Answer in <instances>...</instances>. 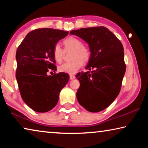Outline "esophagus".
Segmentation results:
<instances>
[{"label": "esophagus", "mask_w": 148, "mask_h": 148, "mask_svg": "<svg viewBox=\"0 0 148 148\" xmlns=\"http://www.w3.org/2000/svg\"><path fill=\"white\" fill-rule=\"evenodd\" d=\"M75 78V76L73 74H70V79H74Z\"/></svg>", "instance_id": "34e87169"}]
</instances>
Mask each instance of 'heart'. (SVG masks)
<instances>
[{"mask_svg": "<svg viewBox=\"0 0 148 148\" xmlns=\"http://www.w3.org/2000/svg\"><path fill=\"white\" fill-rule=\"evenodd\" d=\"M67 49H72L71 59L72 61L65 62L59 67V71L68 74H74L83 66L84 62L88 61L91 56V52L87 47L83 46L79 39L73 36L69 37L63 41ZM53 57L57 62H61L63 57V51L59 44H56L53 49Z\"/></svg>", "mask_w": 148, "mask_h": 148, "instance_id": "obj_1", "label": "heart"}]
</instances>
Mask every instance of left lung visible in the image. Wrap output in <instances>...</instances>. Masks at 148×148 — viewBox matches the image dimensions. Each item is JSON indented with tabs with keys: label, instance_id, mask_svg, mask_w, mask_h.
Listing matches in <instances>:
<instances>
[{
	"label": "left lung",
	"instance_id": "left-lung-1",
	"mask_svg": "<svg viewBox=\"0 0 148 148\" xmlns=\"http://www.w3.org/2000/svg\"><path fill=\"white\" fill-rule=\"evenodd\" d=\"M70 34L89 45L91 56L86 69H95L76 75L80 84L77 100L87 111L101 112L114 102L120 92L126 71L123 47L104 27L73 30Z\"/></svg>",
	"mask_w": 148,
	"mask_h": 148
}]
</instances>
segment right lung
<instances>
[{
  "instance_id": "right-lung-1",
  "label": "right lung",
  "mask_w": 148,
  "mask_h": 148,
  "mask_svg": "<svg viewBox=\"0 0 148 148\" xmlns=\"http://www.w3.org/2000/svg\"><path fill=\"white\" fill-rule=\"evenodd\" d=\"M68 31L42 28L26 35L17 49L16 79L25 103L35 112L44 113L53 108L59 93L69 80V75L56 71L53 49Z\"/></svg>"
}]
</instances>
